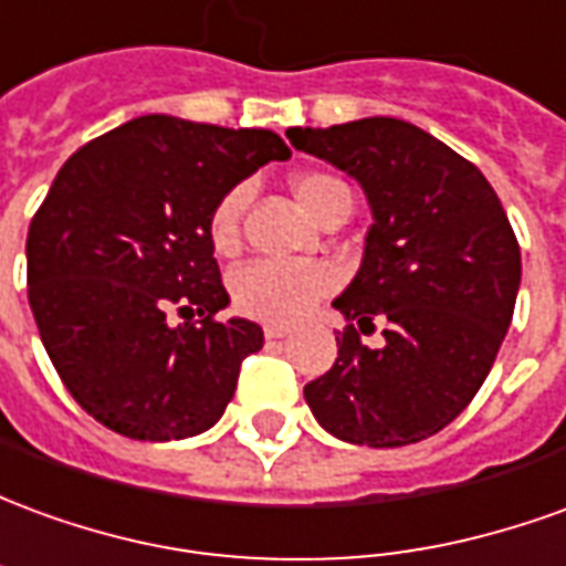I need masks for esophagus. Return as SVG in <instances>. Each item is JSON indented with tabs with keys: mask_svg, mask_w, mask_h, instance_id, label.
Masks as SVG:
<instances>
[{
	"mask_svg": "<svg viewBox=\"0 0 566 566\" xmlns=\"http://www.w3.org/2000/svg\"><path fill=\"white\" fill-rule=\"evenodd\" d=\"M263 336L266 339H284V336H291V327H284V324H266Z\"/></svg>",
	"mask_w": 566,
	"mask_h": 566,
	"instance_id": "34e87169",
	"label": "esophagus"
}]
</instances>
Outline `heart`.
<instances>
[{"mask_svg": "<svg viewBox=\"0 0 566 566\" xmlns=\"http://www.w3.org/2000/svg\"><path fill=\"white\" fill-rule=\"evenodd\" d=\"M300 206L318 218L339 193H348L339 178L324 172H300L291 181ZM248 202V187H230L209 214V239L214 251H233L239 245V223ZM336 287V272L324 263H279L251 260L230 275L233 306L248 318L291 324L308 315L318 300Z\"/></svg>", "mask_w": 566, "mask_h": 566, "instance_id": "1", "label": "heart"}]
</instances>
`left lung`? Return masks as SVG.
I'll return each mask as SVG.
<instances>
[{
  "label": "left lung",
  "mask_w": 566,
  "mask_h": 566,
  "mask_svg": "<svg viewBox=\"0 0 566 566\" xmlns=\"http://www.w3.org/2000/svg\"><path fill=\"white\" fill-rule=\"evenodd\" d=\"M287 139L355 178L373 227L360 270L333 300L348 321L339 357L303 394L336 439L397 449L433 437L494 367L522 284V251L494 187L449 145L397 117ZM385 319L369 349L360 332Z\"/></svg>",
  "instance_id": "left-lung-1"
}]
</instances>
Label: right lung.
I'll return each instance as SVG.
<instances>
[{
  "instance_id": "add662e5",
  "label": "right lung",
  "mask_w": 566,
  "mask_h": 566,
  "mask_svg": "<svg viewBox=\"0 0 566 566\" xmlns=\"http://www.w3.org/2000/svg\"><path fill=\"white\" fill-rule=\"evenodd\" d=\"M287 157L272 129L145 115L63 163L30 223L27 284L44 352L87 416L142 442L197 437L223 416L263 331L214 318L230 296L209 214ZM169 307L185 325L168 324Z\"/></svg>"
}]
</instances>
